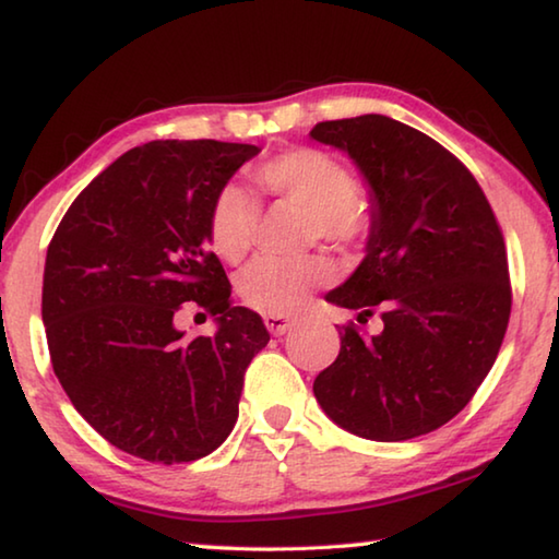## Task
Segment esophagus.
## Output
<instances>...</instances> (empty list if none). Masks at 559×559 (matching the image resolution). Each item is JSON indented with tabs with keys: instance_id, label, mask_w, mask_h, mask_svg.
<instances>
[{
	"instance_id": "34e87169",
	"label": "esophagus",
	"mask_w": 559,
	"mask_h": 559,
	"mask_svg": "<svg viewBox=\"0 0 559 559\" xmlns=\"http://www.w3.org/2000/svg\"><path fill=\"white\" fill-rule=\"evenodd\" d=\"M263 323H266V328H269V333H271V335H283V333H286V330L293 325V318H288V316H273V313H266V316H263Z\"/></svg>"
}]
</instances>
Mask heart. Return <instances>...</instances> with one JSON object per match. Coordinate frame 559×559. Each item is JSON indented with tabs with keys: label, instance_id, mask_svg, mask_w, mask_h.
<instances>
[{
	"label": "heart",
	"instance_id": "heart-1",
	"mask_svg": "<svg viewBox=\"0 0 559 559\" xmlns=\"http://www.w3.org/2000/svg\"><path fill=\"white\" fill-rule=\"evenodd\" d=\"M257 185L263 192L313 214L316 231L323 239L355 246L372 231L370 204L359 197L353 169L318 147H293L257 167ZM259 210L239 185H224L216 192L206 236L216 257L236 263L249 253L257 234ZM337 276L328 257H306L296 261H257L239 278V296L259 313H296L308 302L310 290L323 288Z\"/></svg>",
	"mask_w": 559,
	"mask_h": 559
}]
</instances>
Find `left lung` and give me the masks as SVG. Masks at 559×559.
Segmentation results:
<instances>
[{"mask_svg":"<svg viewBox=\"0 0 559 559\" xmlns=\"http://www.w3.org/2000/svg\"><path fill=\"white\" fill-rule=\"evenodd\" d=\"M318 143L347 150L374 192L367 257L328 300L357 310L313 392L340 427L406 441L451 421L503 345L513 290L484 189L456 155L386 116L325 120ZM380 312L382 334L367 336Z\"/></svg>","mask_w":559,"mask_h":559,"instance_id":"8db88e82","label":"left lung"}]
</instances>
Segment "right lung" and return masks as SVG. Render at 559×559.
I'll list each match as a JSON object with an SVG mask.
<instances>
[{
  "label": "right lung",
  "instance_id": "add662e5",
  "mask_svg": "<svg viewBox=\"0 0 559 559\" xmlns=\"http://www.w3.org/2000/svg\"><path fill=\"white\" fill-rule=\"evenodd\" d=\"M257 145L153 140L128 150L75 197L46 251L41 318L53 372L112 447L150 463L197 461L229 437L243 372L271 340L234 306L206 249L219 189ZM189 309L216 336L176 330Z\"/></svg>",
  "mask_w": 559,
  "mask_h": 559
}]
</instances>
